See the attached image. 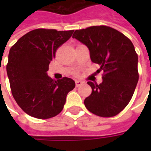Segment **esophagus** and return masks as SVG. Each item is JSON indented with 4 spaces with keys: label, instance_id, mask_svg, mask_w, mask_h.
I'll use <instances>...</instances> for the list:
<instances>
[{
    "label": "esophagus",
    "instance_id": "1",
    "mask_svg": "<svg viewBox=\"0 0 151 151\" xmlns=\"http://www.w3.org/2000/svg\"><path fill=\"white\" fill-rule=\"evenodd\" d=\"M75 83H76V86L78 87V86H79L82 85V83H83V82H82V81H79V80H76Z\"/></svg>",
    "mask_w": 151,
    "mask_h": 151
}]
</instances>
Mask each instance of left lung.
I'll return each instance as SVG.
<instances>
[{"label":"left lung","instance_id":"obj_1","mask_svg":"<svg viewBox=\"0 0 151 151\" xmlns=\"http://www.w3.org/2000/svg\"><path fill=\"white\" fill-rule=\"evenodd\" d=\"M73 38L88 47L91 61L104 73L99 85L87 82L92 92L84 100L86 108L99 116H116L129 103L138 82V57L133 43L106 26L77 30Z\"/></svg>","mask_w":151,"mask_h":151}]
</instances>
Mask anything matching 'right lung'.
I'll return each mask as SVG.
<instances>
[{
	"instance_id": "right-lung-1",
	"label": "right lung",
	"mask_w": 151,
	"mask_h": 151,
	"mask_svg": "<svg viewBox=\"0 0 151 151\" xmlns=\"http://www.w3.org/2000/svg\"><path fill=\"white\" fill-rule=\"evenodd\" d=\"M73 31L36 29L24 35L9 50L6 66L12 95L27 114L48 119L62 111L66 96L75 87L69 78L60 80L47 75L56 49Z\"/></svg>"
}]
</instances>
